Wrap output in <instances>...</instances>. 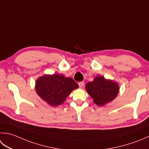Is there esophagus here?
Returning <instances> with one entry per match:
<instances>
[{"instance_id":"1","label":"esophagus","mask_w":149,"mask_h":149,"mask_svg":"<svg viewBox=\"0 0 149 149\" xmlns=\"http://www.w3.org/2000/svg\"><path fill=\"white\" fill-rule=\"evenodd\" d=\"M84 83L83 81H81V82L79 83V86L80 88H82V87L84 86Z\"/></svg>"}]
</instances>
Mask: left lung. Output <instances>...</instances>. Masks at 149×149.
<instances>
[{"instance_id": "8db88e82", "label": "left lung", "mask_w": 149, "mask_h": 149, "mask_svg": "<svg viewBox=\"0 0 149 149\" xmlns=\"http://www.w3.org/2000/svg\"><path fill=\"white\" fill-rule=\"evenodd\" d=\"M85 88L88 94L94 99L98 106L104 105L114 100L119 92L117 83L107 80L102 76L96 77L92 82L86 84Z\"/></svg>"}]
</instances>
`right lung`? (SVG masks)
I'll list each match as a JSON object with an SVG mask.
<instances>
[{"mask_svg":"<svg viewBox=\"0 0 149 149\" xmlns=\"http://www.w3.org/2000/svg\"><path fill=\"white\" fill-rule=\"evenodd\" d=\"M79 87L75 81L63 75H45L36 81V90L40 98L52 106L64 103L72 90Z\"/></svg>","mask_w":149,"mask_h":149,"instance_id":"1","label":"right lung"}]
</instances>
